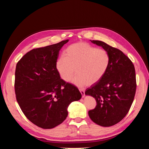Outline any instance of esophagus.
<instances>
[{
  "label": "esophagus",
  "instance_id": "34e87169",
  "mask_svg": "<svg viewBox=\"0 0 149 149\" xmlns=\"http://www.w3.org/2000/svg\"><path fill=\"white\" fill-rule=\"evenodd\" d=\"M79 91H80L81 94H82V97H84V96H85V93H84V89H79Z\"/></svg>",
  "mask_w": 149,
  "mask_h": 149
}]
</instances>
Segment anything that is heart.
<instances>
[{
	"label": "heart",
	"mask_w": 149,
	"mask_h": 149,
	"mask_svg": "<svg viewBox=\"0 0 149 149\" xmlns=\"http://www.w3.org/2000/svg\"><path fill=\"white\" fill-rule=\"evenodd\" d=\"M110 64L109 53L103 48H96L86 42L73 43L68 47L56 63L61 78L79 88L92 85L103 78Z\"/></svg>",
	"instance_id": "1"
}]
</instances>
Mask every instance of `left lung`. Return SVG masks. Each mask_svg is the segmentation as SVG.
Masks as SVG:
<instances>
[{
	"label": "left lung",
	"instance_id": "1",
	"mask_svg": "<svg viewBox=\"0 0 149 149\" xmlns=\"http://www.w3.org/2000/svg\"><path fill=\"white\" fill-rule=\"evenodd\" d=\"M91 42L108 52L110 64L100 81L86 90V95L93 96L97 103L88 114L94 123L110 127L119 123L131 107L136 91V71L131 60L120 49L99 40Z\"/></svg>",
	"mask_w": 149,
	"mask_h": 149
}]
</instances>
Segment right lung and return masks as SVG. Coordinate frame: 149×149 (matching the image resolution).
I'll use <instances>...</instances> for the list:
<instances>
[{"label": "right lung", "mask_w": 149, "mask_h": 149, "mask_svg": "<svg viewBox=\"0 0 149 149\" xmlns=\"http://www.w3.org/2000/svg\"><path fill=\"white\" fill-rule=\"evenodd\" d=\"M68 41L31 49L16 65L17 102L26 118L42 129L61 124L69 105L82 96L77 87L61 79L56 68L60 49Z\"/></svg>", "instance_id": "add662e5"}]
</instances>
